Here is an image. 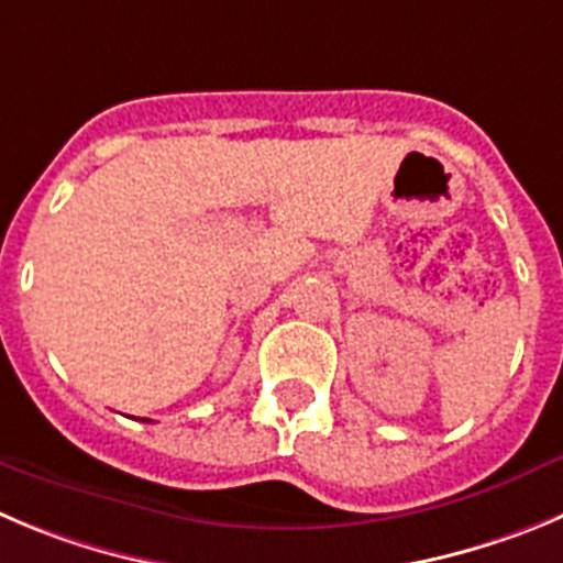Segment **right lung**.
<instances>
[{
  "instance_id": "obj_1",
  "label": "right lung",
  "mask_w": 563,
  "mask_h": 563,
  "mask_svg": "<svg viewBox=\"0 0 563 563\" xmlns=\"http://www.w3.org/2000/svg\"><path fill=\"white\" fill-rule=\"evenodd\" d=\"M144 422H152V419H144Z\"/></svg>"
}]
</instances>
